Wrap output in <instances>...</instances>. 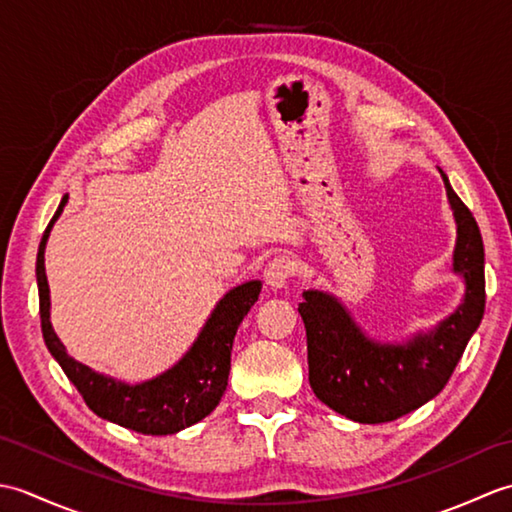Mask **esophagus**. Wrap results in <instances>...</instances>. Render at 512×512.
<instances>
[{
    "label": "esophagus",
    "instance_id": "obj_1",
    "mask_svg": "<svg viewBox=\"0 0 512 512\" xmlns=\"http://www.w3.org/2000/svg\"><path fill=\"white\" fill-rule=\"evenodd\" d=\"M292 273H295V264L290 262V257L279 255L266 266L264 281L270 290H281V288H286Z\"/></svg>",
    "mask_w": 512,
    "mask_h": 512
}]
</instances>
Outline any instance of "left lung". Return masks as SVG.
I'll list each match as a JSON object with an SVG mask.
<instances>
[{
    "label": "left lung",
    "mask_w": 512,
    "mask_h": 512,
    "mask_svg": "<svg viewBox=\"0 0 512 512\" xmlns=\"http://www.w3.org/2000/svg\"><path fill=\"white\" fill-rule=\"evenodd\" d=\"M442 178L458 222L453 270L466 279L464 303L447 321L405 345H378L356 328L334 297L303 292L299 314L308 336L310 387L321 402L350 420L391 422L438 396L484 317L480 226L444 173Z\"/></svg>",
    "instance_id": "left-lung-1"
}]
</instances>
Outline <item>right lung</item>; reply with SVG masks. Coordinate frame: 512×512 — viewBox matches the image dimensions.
I'll return each instance as SVG.
<instances>
[{
  "label": "right lung",
  "instance_id": "obj_1",
  "mask_svg": "<svg viewBox=\"0 0 512 512\" xmlns=\"http://www.w3.org/2000/svg\"><path fill=\"white\" fill-rule=\"evenodd\" d=\"M65 202H68V195H63L57 213L43 231L37 253L41 332L50 354L57 358L65 376L79 389L85 405L96 416L121 424L125 429L145 433V436H169V433L200 422L220 405L228 385V372H231V352L237 328L259 299L262 284L248 281V284L228 292L217 303L189 354L167 374L134 387L94 374L90 367L68 356L50 325V290L46 268H43V250H46L50 228L57 222Z\"/></svg>",
  "mask_w": 512,
  "mask_h": 512
}]
</instances>
